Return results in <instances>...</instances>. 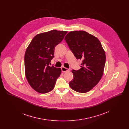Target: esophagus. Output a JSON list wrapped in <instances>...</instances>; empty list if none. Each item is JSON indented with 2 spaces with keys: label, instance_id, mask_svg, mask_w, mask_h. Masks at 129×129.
I'll return each instance as SVG.
<instances>
[{
  "label": "esophagus",
  "instance_id": "esophagus-1",
  "mask_svg": "<svg viewBox=\"0 0 129 129\" xmlns=\"http://www.w3.org/2000/svg\"><path fill=\"white\" fill-rule=\"evenodd\" d=\"M61 71L62 72H69L70 71L69 69H68L64 67H61Z\"/></svg>",
  "mask_w": 129,
  "mask_h": 129
}]
</instances>
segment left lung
I'll return each mask as SVG.
<instances>
[{"label": "left lung", "instance_id": "1", "mask_svg": "<svg viewBox=\"0 0 129 129\" xmlns=\"http://www.w3.org/2000/svg\"><path fill=\"white\" fill-rule=\"evenodd\" d=\"M64 39L76 59L82 60L80 69L72 71L74 78L70 86L77 92H88L98 83L104 74V50L96 37L85 31H71Z\"/></svg>", "mask_w": 129, "mask_h": 129}]
</instances>
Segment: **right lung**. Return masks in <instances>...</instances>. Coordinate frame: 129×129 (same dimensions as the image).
<instances>
[{
    "instance_id": "add662e5",
    "label": "right lung",
    "mask_w": 129,
    "mask_h": 129,
    "mask_svg": "<svg viewBox=\"0 0 129 129\" xmlns=\"http://www.w3.org/2000/svg\"><path fill=\"white\" fill-rule=\"evenodd\" d=\"M67 31L52 30L37 34L25 53V75L29 84L37 92L52 90L61 73L60 68L49 66L54 57L56 45L61 43Z\"/></svg>"
}]
</instances>
